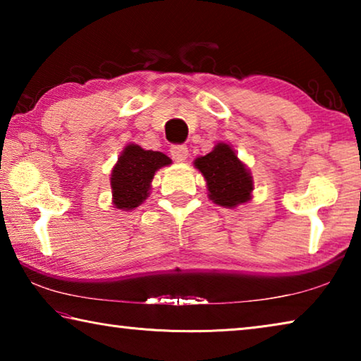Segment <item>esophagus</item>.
I'll use <instances>...</instances> for the list:
<instances>
[{"instance_id": "esophagus-1", "label": "esophagus", "mask_w": 361, "mask_h": 361, "mask_svg": "<svg viewBox=\"0 0 361 361\" xmlns=\"http://www.w3.org/2000/svg\"><path fill=\"white\" fill-rule=\"evenodd\" d=\"M170 154H172L173 161L185 162L189 152H188V148H186L185 145H173L172 148H170Z\"/></svg>"}]
</instances>
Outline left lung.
Returning <instances> with one entry per match:
<instances>
[{
  "label": "left lung",
  "mask_w": 361,
  "mask_h": 361,
  "mask_svg": "<svg viewBox=\"0 0 361 361\" xmlns=\"http://www.w3.org/2000/svg\"><path fill=\"white\" fill-rule=\"evenodd\" d=\"M194 166L204 175L215 204L234 209L252 199V175L229 145L218 143L209 154L195 159Z\"/></svg>",
  "instance_id": "obj_1"
}]
</instances>
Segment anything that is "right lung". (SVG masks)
<instances>
[{
    "label": "right lung",
    "mask_w": 361,
    "mask_h": 361,
    "mask_svg": "<svg viewBox=\"0 0 361 361\" xmlns=\"http://www.w3.org/2000/svg\"><path fill=\"white\" fill-rule=\"evenodd\" d=\"M172 164L164 152L143 149L138 145H127L113 167V204L119 210H133L149 195L151 181L161 167Z\"/></svg>",
    "instance_id": "1"
}]
</instances>
